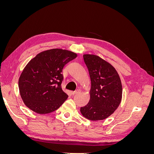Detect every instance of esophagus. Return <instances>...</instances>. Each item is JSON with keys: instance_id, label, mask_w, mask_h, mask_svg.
Instances as JSON below:
<instances>
[{"instance_id": "34e87169", "label": "esophagus", "mask_w": 154, "mask_h": 154, "mask_svg": "<svg viewBox=\"0 0 154 154\" xmlns=\"http://www.w3.org/2000/svg\"><path fill=\"white\" fill-rule=\"evenodd\" d=\"M80 90H76V91H75L74 92H72V95H75V94H78V93H80Z\"/></svg>"}]
</instances>
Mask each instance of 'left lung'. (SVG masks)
Here are the masks:
<instances>
[{
  "label": "left lung",
  "mask_w": 154,
  "mask_h": 154,
  "mask_svg": "<svg viewBox=\"0 0 154 154\" xmlns=\"http://www.w3.org/2000/svg\"><path fill=\"white\" fill-rule=\"evenodd\" d=\"M91 81L90 100L81 107L83 117L98 121L107 118L118 109L122 99V85L118 72L110 63L94 54H83Z\"/></svg>",
  "instance_id": "8db88e82"
}]
</instances>
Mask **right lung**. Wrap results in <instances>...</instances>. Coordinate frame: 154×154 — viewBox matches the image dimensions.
<instances>
[{
  "label": "right lung",
  "instance_id": "1",
  "mask_svg": "<svg viewBox=\"0 0 154 154\" xmlns=\"http://www.w3.org/2000/svg\"><path fill=\"white\" fill-rule=\"evenodd\" d=\"M77 57L66 49H52L42 51L31 59L23 69L18 88L26 106L40 114L57 110L68 96L62 88V69Z\"/></svg>",
  "mask_w": 154,
  "mask_h": 154
}]
</instances>
